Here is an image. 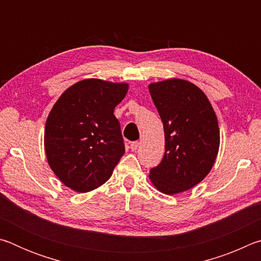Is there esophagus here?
<instances>
[{
    "label": "esophagus",
    "mask_w": 261,
    "mask_h": 261,
    "mask_svg": "<svg viewBox=\"0 0 261 261\" xmlns=\"http://www.w3.org/2000/svg\"><path fill=\"white\" fill-rule=\"evenodd\" d=\"M138 146H139V141H132V143L130 144V148L131 151H137L138 149Z\"/></svg>",
    "instance_id": "obj_1"
}]
</instances>
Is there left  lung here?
I'll use <instances>...</instances> for the list:
<instances>
[{
    "instance_id": "8db88e82",
    "label": "left lung",
    "mask_w": 261,
    "mask_h": 261,
    "mask_svg": "<svg viewBox=\"0 0 261 261\" xmlns=\"http://www.w3.org/2000/svg\"><path fill=\"white\" fill-rule=\"evenodd\" d=\"M165 129V155L149 170V178L167 194L179 193L200 183L218 155V118L199 87L183 79L148 86Z\"/></svg>"
}]
</instances>
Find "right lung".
Segmentation results:
<instances>
[{"label": "right lung", "instance_id": "1", "mask_svg": "<svg viewBox=\"0 0 261 261\" xmlns=\"http://www.w3.org/2000/svg\"><path fill=\"white\" fill-rule=\"evenodd\" d=\"M127 84L85 79L69 87L46 122L45 148L51 170L77 192L92 191L113 174L125 152L114 109Z\"/></svg>", "mask_w": 261, "mask_h": 261}]
</instances>
